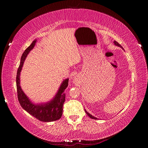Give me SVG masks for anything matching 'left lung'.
<instances>
[{"label": "left lung", "instance_id": "left-lung-1", "mask_svg": "<svg viewBox=\"0 0 148 148\" xmlns=\"http://www.w3.org/2000/svg\"><path fill=\"white\" fill-rule=\"evenodd\" d=\"M114 44L116 45V46H119V47H122V48H123V47L121 46V45H120V44L118 43V42H116V41H114ZM85 111H86V113L87 114V116H89L90 117H91V118H92V119H97V117H93V116H91V115L90 114H89L88 112H87L86 110H85Z\"/></svg>", "mask_w": 148, "mask_h": 148}]
</instances>
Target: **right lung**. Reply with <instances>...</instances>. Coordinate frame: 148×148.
Returning a JSON list of instances; mask_svg holds the SVG:
<instances>
[{"label":"right lung","mask_w":148,"mask_h":148,"mask_svg":"<svg viewBox=\"0 0 148 148\" xmlns=\"http://www.w3.org/2000/svg\"><path fill=\"white\" fill-rule=\"evenodd\" d=\"M36 40H34L32 44L25 50L23 53L22 54L21 62L17 70L16 76V86L17 92V98L19 104L23 108L30 114L31 116H34L35 118L40 121L44 122H49L56 121L59 119L62 116V111H63V104L65 101V92L64 90L66 89L69 85V79L63 81L61 86L57 92L55 98L51 102L44 104H34L29 101L28 97L20 87V72L21 71L25 59L30 51L35 46Z\"/></svg>","instance_id":"obj_1"}]
</instances>
